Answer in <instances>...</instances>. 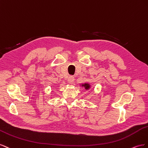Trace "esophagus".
<instances>
[{"label":"esophagus","mask_w":148,"mask_h":148,"mask_svg":"<svg viewBox=\"0 0 148 148\" xmlns=\"http://www.w3.org/2000/svg\"><path fill=\"white\" fill-rule=\"evenodd\" d=\"M74 77L73 76H69L67 79V82H68L69 84H73L74 82Z\"/></svg>","instance_id":"obj_1"}]
</instances>
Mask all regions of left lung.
<instances>
[{
  "label": "left lung",
  "mask_w": 148,
  "mask_h": 148,
  "mask_svg": "<svg viewBox=\"0 0 148 148\" xmlns=\"http://www.w3.org/2000/svg\"><path fill=\"white\" fill-rule=\"evenodd\" d=\"M82 87H85V88H86V90L89 89L90 87V84H86H86H82Z\"/></svg>",
  "instance_id": "obj_1"
}]
</instances>
